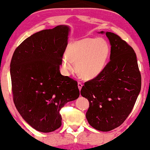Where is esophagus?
Wrapping results in <instances>:
<instances>
[{"label": "esophagus", "instance_id": "esophagus-1", "mask_svg": "<svg viewBox=\"0 0 150 150\" xmlns=\"http://www.w3.org/2000/svg\"><path fill=\"white\" fill-rule=\"evenodd\" d=\"M82 86H83V85L81 83V82H78V88H79V90H81V89Z\"/></svg>", "mask_w": 150, "mask_h": 150}]
</instances>
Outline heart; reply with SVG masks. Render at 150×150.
I'll use <instances>...</instances> for the list:
<instances>
[{
  "mask_svg": "<svg viewBox=\"0 0 150 150\" xmlns=\"http://www.w3.org/2000/svg\"><path fill=\"white\" fill-rule=\"evenodd\" d=\"M110 46L102 38H84L71 42L61 60V65L66 73L76 71L85 79H92L102 73L106 65Z\"/></svg>",
  "mask_w": 150,
  "mask_h": 150,
  "instance_id": "b5f03b06",
  "label": "heart"
}]
</instances>
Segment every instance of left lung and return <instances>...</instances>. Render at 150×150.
<instances>
[{
    "mask_svg": "<svg viewBox=\"0 0 150 150\" xmlns=\"http://www.w3.org/2000/svg\"><path fill=\"white\" fill-rule=\"evenodd\" d=\"M106 35L111 45L110 61L101 74L86 81L81 90L82 96L89 102L86 112L89 124L105 132L123 123L142 86L137 57L132 47L115 33L107 32Z\"/></svg>",
    "mask_w": 150,
    "mask_h": 150,
    "instance_id": "8db88e82",
    "label": "left lung"
}]
</instances>
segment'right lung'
Masks as SVG:
<instances>
[{
  "instance_id": "right-lung-1",
  "label": "right lung",
  "mask_w": 150,
  "mask_h": 150,
  "mask_svg": "<svg viewBox=\"0 0 150 150\" xmlns=\"http://www.w3.org/2000/svg\"><path fill=\"white\" fill-rule=\"evenodd\" d=\"M70 29L58 25L25 39L11 61L13 102L24 120L43 133L61 126L60 110L79 96L77 82L60 73Z\"/></svg>"
}]
</instances>
